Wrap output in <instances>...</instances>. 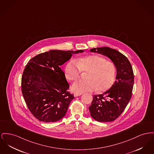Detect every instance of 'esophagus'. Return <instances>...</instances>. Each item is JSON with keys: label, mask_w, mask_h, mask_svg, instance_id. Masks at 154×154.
Segmentation results:
<instances>
[{"label": "esophagus", "mask_w": 154, "mask_h": 154, "mask_svg": "<svg viewBox=\"0 0 154 154\" xmlns=\"http://www.w3.org/2000/svg\"><path fill=\"white\" fill-rule=\"evenodd\" d=\"M82 95V94H77V93H74V96L75 97H79V96H80V95Z\"/></svg>", "instance_id": "obj_1"}]
</instances>
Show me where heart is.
Segmentation results:
<instances>
[{
  "mask_svg": "<svg viewBox=\"0 0 154 154\" xmlns=\"http://www.w3.org/2000/svg\"><path fill=\"white\" fill-rule=\"evenodd\" d=\"M80 72L87 73L84 77L85 80L73 84L72 89L75 93L82 94L96 90L102 92L108 90L113 85L116 67L113 62L96 54L83 56L66 64L64 74L69 82L77 80Z\"/></svg>",
  "mask_w": 154,
  "mask_h": 154,
  "instance_id": "heart-1",
  "label": "heart"
}]
</instances>
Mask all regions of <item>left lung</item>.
<instances>
[{"label":"left lung","mask_w":154,"mask_h":154,"mask_svg":"<svg viewBox=\"0 0 154 154\" xmlns=\"http://www.w3.org/2000/svg\"><path fill=\"white\" fill-rule=\"evenodd\" d=\"M90 51L106 56L116 68L115 83L102 94L94 95L89 107L91 116L95 120L112 122L123 113L131 98L134 84L133 68L126 57L116 49L101 47L91 49Z\"/></svg>","instance_id":"left-lung-1"}]
</instances>
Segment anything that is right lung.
Instances as JSON below:
<instances>
[{
    "label": "right lung",
    "instance_id": "add662e5",
    "mask_svg": "<svg viewBox=\"0 0 154 154\" xmlns=\"http://www.w3.org/2000/svg\"><path fill=\"white\" fill-rule=\"evenodd\" d=\"M83 52L51 50L28 62L21 78V91L29 110L39 121L55 122L65 116L74 97L69 91L62 66L72 54Z\"/></svg>",
    "mask_w": 154,
    "mask_h": 154
}]
</instances>
